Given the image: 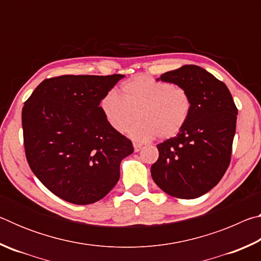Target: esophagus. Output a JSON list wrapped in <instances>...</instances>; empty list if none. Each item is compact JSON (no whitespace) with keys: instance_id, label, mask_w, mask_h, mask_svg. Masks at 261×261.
<instances>
[{"instance_id":"obj_1","label":"esophagus","mask_w":261,"mask_h":261,"mask_svg":"<svg viewBox=\"0 0 261 261\" xmlns=\"http://www.w3.org/2000/svg\"><path fill=\"white\" fill-rule=\"evenodd\" d=\"M134 149H135V152H139L140 149H141V145L134 144Z\"/></svg>"}]
</instances>
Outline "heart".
Here are the masks:
<instances>
[{
    "label": "heart",
    "mask_w": 261,
    "mask_h": 261,
    "mask_svg": "<svg viewBox=\"0 0 261 261\" xmlns=\"http://www.w3.org/2000/svg\"><path fill=\"white\" fill-rule=\"evenodd\" d=\"M106 121L118 134L129 131L136 141L173 138L187 124L192 100L184 87L149 76H137L121 87V96L109 91L100 101Z\"/></svg>",
    "instance_id": "obj_1"
}]
</instances>
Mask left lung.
<instances>
[{
  "mask_svg": "<svg viewBox=\"0 0 261 261\" xmlns=\"http://www.w3.org/2000/svg\"><path fill=\"white\" fill-rule=\"evenodd\" d=\"M158 81L184 87L192 109L182 131L158 145L152 178L169 196L194 199L213 189L228 169L237 108L226 84L198 65H183Z\"/></svg>",
  "mask_w": 261,
  "mask_h": 261,
  "instance_id": "obj_1",
  "label": "left lung"
}]
</instances>
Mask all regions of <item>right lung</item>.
Returning a JSON list of instances; mask_svg holds the SVG:
<instances>
[{"label": "right lung", "mask_w": 261, "mask_h": 261, "mask_svg": "<svg viewBox=\"0 0 261 261\" xmlns=\"http://www.w3.org/2000/svg\"><path fill=\"white\" fill-rule=\"evenodd\" d=\"M124 74L45 79L21 110L31 170L57 197L76 205L98 201L120 179L131 140L106 121L100 101Z\"/></svg>", "instance_id": "add662e5"}]
</instances>
